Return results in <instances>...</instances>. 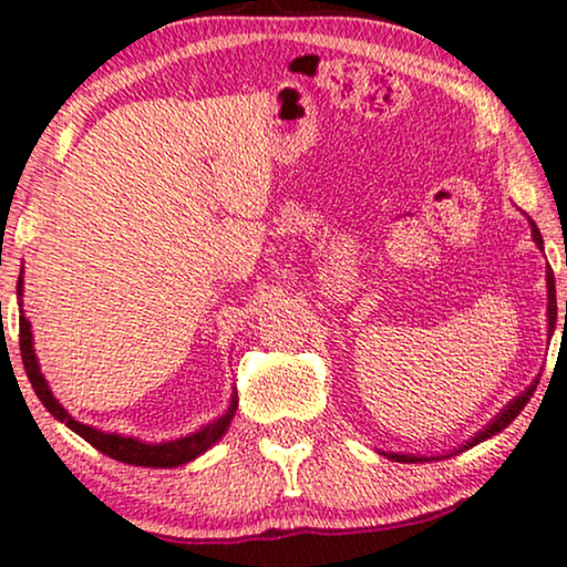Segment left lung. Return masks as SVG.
<instances>
[{"instance_id": "obj_1", "label": "left lung", "mask_w": 567, "mask_h": 567, "mask_svg": "<svg viewBox=\"0 0 567 567\" xmlns=\"http://www.w3.org/2000/svg\"><path fill=\"white\" fill-rule=\"evenodd\" d=\"M532 233H534V240H536V246L542 248V233H539V227L534 225L532 221ZM547 292H549V306H547V311H549V332L551 329H555V321H557V300H555V277H551V271H547ZM565 317H567V303H565ZM534 390H536V384H532L528 386L526 392H523V395H518L513 400L511 405L505 408L503 413L497 415V419L492 421L489 426L484 429V432H478L474 440L471 442H465L463 447L468 450V447H474V444H478V442H484V440H489L492 434H497V432H503V429L511 424V421L515 419V415H518L523 408H526V403L528 400H532V395H534ZM386 457H392V461H398V463H415V461H426V457H415V455H400V453H390Z\"/></svg>"}]
</instances>
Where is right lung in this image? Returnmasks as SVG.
I'll use <instances>...</instances> for the list:
<instances>
[{"mask_svg":"<svg viewBox=\"0 0 567 567\" xmlns=\"http://www.w3.org/2000/svg\"><path fill=\"white\" fill-rule=\"evenodd\" d=\"M18 296H23V277H18ZM20 355H23L25 374H28V379H31L35 395H39V400L44 403V408H49V413H52L54 419L64 421V424L73 429L75 434H81L85 442L93 444L99 453L110 455L120 463L148 465V468H175V465L188 463V461H193V457H198L200 453H206V450H209L212 444L227 432V426H230V421L235 419V411H238V400H235V398H238V392H235L230 411L221 415V419L214 421V424L200 429V432L190 434V436H183V440H175V442L143 444L138 440H133V436L104 434V432H99V429L85 426V424H81V421H75L68 411H64L60 403H56L52 390H49L47 379L41 377L39 363H35L31 324H28L25 317H20Z\"/></svg>","mask_w":567,"mask_h":567,"instance_id":"obj_1","label":"right lung"}]
</instances>
